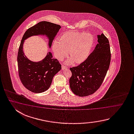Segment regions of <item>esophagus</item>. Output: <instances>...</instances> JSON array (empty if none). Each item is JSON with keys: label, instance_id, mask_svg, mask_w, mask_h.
<instances>
[{"label": "esophagus", "instance_id": "esophagus-1", "mask_svg": "<svg viewBox=\"0 0 134 134\" xmlns=\"http://www.w3.org/2000/svg\"><path fill=\"white\" fill-rule=\"evenodd\" d=\"M66 68H67V67L66 66H62V69L63 70H64V69H66Z\"/></svg>", "mask_w": 134, "mask_h": 134}]
</instances>
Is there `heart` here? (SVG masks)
<instances>
[{
	"label": "heart",
	"instance_id": "heart-1",
	"mask_svg": "<svg viewBox=\"0 0 134 134\" xmlns=\"http://www.w3.org/2000/svg\"><path fill=\"white\" fill-rule=\"evenodd\" d=\"M94 43L93 36L89 33L68 31L55 40L53 45V51L58 60H62L68 51L70 57L67 64L73 61L76 64L82 63L88 58Z\"/></svg>",
	"mask_w": 134,
	"mask_h": 134
}]
</instances>
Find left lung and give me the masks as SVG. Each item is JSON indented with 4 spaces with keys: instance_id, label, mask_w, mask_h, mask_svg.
Here are the masks:
<instances>
[{
    "instance_id": "8db88e82",
    "label": "left lung",
    "mask_w": 134,
    "mask_h": 134,
    "mask_svg": "<svg viewBox=\"0 0 134 134\" xmlns=\"http://www.w3.org/2000/svg\"><path fill=\"white\" fill-rule=\"evenodd\" d=\"M97 37L98 43L94 51L79 66L70 68V88L80 97L87 96L97 91L110 66L111 54L108 39L103 34Z\"/></svg>"
}]
</instances>
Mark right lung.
I'll return each mask as SVG.
<instances>
[{"label": "right lung", "mask_w": 134, "mask_h": 134, "mask_svg": "<svg viewBox=\"0 0 134 134\" xmlns=\"http://www.w3.org/2000/svg\"><path fill=\"white\" fill-rule=\"evenodd\" d=\"M60 28L59 25L43 21L29 28L23 36L18 54V71L21 82L30 91L41 93L47 90L53 77L61 70V65L57 59L53 58L50 52L39 62H34L29 60L23 51L24 40L33 35H46L48 38L50 47Z\"/></svg>", "instance_id": "right-lung-1"}]
</instances>
